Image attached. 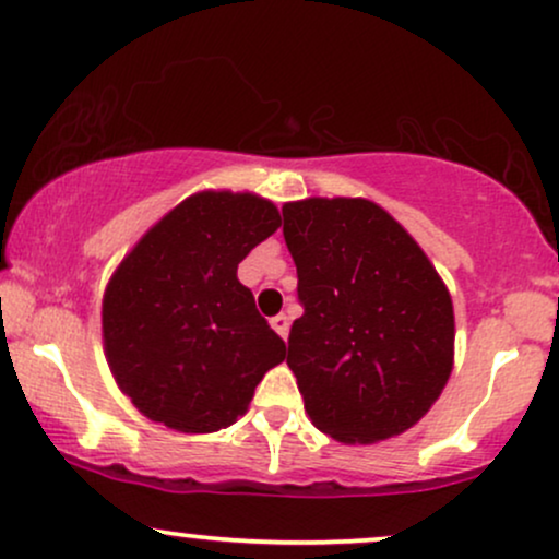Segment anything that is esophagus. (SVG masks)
Returning <instances> with one entry per match:
<instances>
[{
  "instance_id": "34e87169",
  "label": "esophagus",
  "mask_w": 559,
  "mask_h": 559,
  "mask_svg": "<svg viewBox=\"0 0 559 559\" xmlns=\"http://www.w3.org/2000/svg\"><path fill=\"white\" fill-rule=\"evenodd\" d=\"M272 330L280 334L282 340H287V334H290V317L287 313H280V317L272 319Z\"/></svg>"
}]
</instances>
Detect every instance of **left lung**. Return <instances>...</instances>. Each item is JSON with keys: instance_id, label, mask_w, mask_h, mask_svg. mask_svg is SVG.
Returning <instances> with one entry per match:
<instances>
[{"instance_id": "1", "label": "left lung", "mask_w": 559, "mask_h": 559, "mask_svg": "<svg viewBox=\"0 0 559 559\" xmlns=\"http://www.w3.org/2000/svg\"><path fill=\"white\" fill-rule=\"evenodd\" d=\"M304 317L287 366L319 431L377 444L416 426L455 366V311L413 235L369 199L287 201Z\"/></svg>"}]
</instances>
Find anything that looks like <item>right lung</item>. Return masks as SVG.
<instances>
[{
    "mask_svg": "<svg viewBox=\"0 0 559 559\" xmlns=\"http://www.w3.org/2000/svg\"><path fill=\"white\" fill-rule=\"evenodd\" d=\"M280 209L242 190H199L124 253L102 300L104 356L143 416L182 435L233 426L287 347L238 280Z\"/></svg>",
    "mask_w": 559,
    "mask_h": 559,
    "instance_id": "obj_1",
    "label": "right lung"
}]
</instances>
